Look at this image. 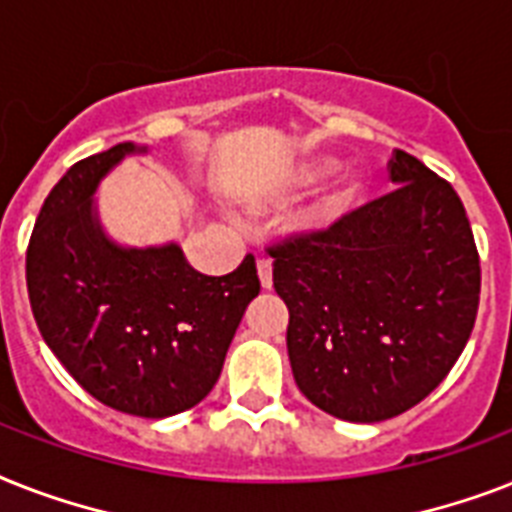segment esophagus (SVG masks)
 <instances>
[{"instance_id":"esophagus-1","label":"esophagus","mask_w":512,"mask_h":512,"mask_svg":"<svg viewBox=\"0 0 512 512\" xmlns=\"http://www.w3.org/2000/svg\"><path fill=\"white\" fill-rule=\"evenodd\" d=\"M257 276H260L263 289H270V286H273V268H270L268 257H260V260H257Z\"/></svg>"}]
</instances>
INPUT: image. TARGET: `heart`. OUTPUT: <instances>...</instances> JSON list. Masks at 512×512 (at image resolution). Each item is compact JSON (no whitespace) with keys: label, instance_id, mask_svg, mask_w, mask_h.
<instances>
[{"label":"heart","instance_id":"b5f03b06","mask_svg":"<svg viewBox=\"0 0 512 512\" xmlns=\"http://www.w3.org/2000/svg\"><path fill=\"white\" fill-rule=\"evenodd\" d=\"M336 168V160L331 157H313V160H307L299 165V170L294 173V184L299 189H310V186L321 184L323 178ZM365 184L363 178L357 176V173H347L336 181L331 189L323 194L318 202L313 205V210L307 213L305 226L313 228V231H321V228H331L334 223L344 218L347 213H352L357 205H360V199H363Z\"/></svg>","mask_w":512,"mask_h":512}]
</instances>
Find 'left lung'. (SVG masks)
<instances>
[{
    "label": "left lung",
    "mask_w": 512,
    "mask_h": 512,
    "mask_svg": "<svg viewBox=\"0 0 512 512\" xmlns=\"http://www.w3.org/2000/svg\"><path fill=\"white\" fill-rule=\"evenodd\" d=\"M389 178L397 189L331 228L268 247L299 392L352 423L426 400L479 313V249L458 191L402 149Z\"/></svg>",
    "instance_id": "obj_1"
}]
</instances>
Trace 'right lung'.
Masks as SVG:
<instances>
[{
    "mask_svg": "<svg viewBox=\"0 0 512 512\" xmlns=\"http://www.w3.org/2000/svg\"><path fill=\"white\" fill-rule=\"evenodd\" d=\"M131 141L78 160L41 205L26 252L33 318L65 371L102 405L168 418L215 386L247 305L255 257L202 276L178 244L126 249L99 226L94 191Z\"/></svg>",
    "mask_w": 512,
    "mask_h": 512,
    "instance_id": "1",
    "label": "right lung"
}]
</instances>
